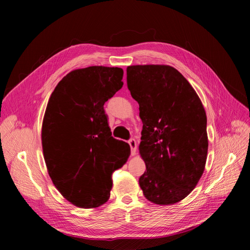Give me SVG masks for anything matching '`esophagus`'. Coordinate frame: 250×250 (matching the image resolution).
<instances>
[{
	"instance_id": "34e87169",
	"label": "esophagus",
	"mask_w": 250,
	"mask_h": 250,
	"mask_svg": "<svg viewBox=\"0 0 250 250\" xmlns=\"http://www.w3.org/2000/svg\"><path fill=\"white\" fill-rule=\"evenodd\" d=\"M128 144H129L130 149H131V155H135V153H137V147H138L137 141H135L134 139H130L129 141H128Z\"/></svg>"
}]
</instances>
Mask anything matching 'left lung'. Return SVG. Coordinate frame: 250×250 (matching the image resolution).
Instances as JSON below:
<instances>
[{
  "mask_svg": "<svg viewBox=\"0 0 250 250\" xmlns=\"http://www.w3.org/2000/svg\"><path fill=\"white\" fill-rule=\"evenodd\" d=\"M127 86L143 122V194L155 204L176 203L194 190L206 167V110L188 81L170 65L128 66Z\"/></svg>",
  "mask_w": 250,
  "mask_h": 250,
  "instance_id": "8db88e82",
  "label": "left lung"
}]
</instances>
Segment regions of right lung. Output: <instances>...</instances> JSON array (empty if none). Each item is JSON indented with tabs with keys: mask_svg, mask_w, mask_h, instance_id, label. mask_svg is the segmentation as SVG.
Here are the masks:
<instances>
[{
	"mask_svg": "<svg viewBox=\"0 0 250 250\" xmlns=\"http://www.w3.org/2000/svg\"><path fill=\"white\" fill-rule=\"evenodd\" d=\"M121 67L88 66L70 72L50 97L42 144L49 175L74 206L93 208L110 196L112 172L130 154L111 137L103 105L123 86Z\"/></svg>",
	"mask_w": 250,
	"mask_h": 250,
	"instance_id": "obj_1",
	"label": "right lung"
}]
</instances>
